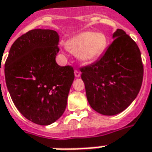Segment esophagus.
<instances>
[{
	"instance_id": "1",
	"label": "esophagus",
	"mask_w": 152,
	"mask_h": 152,
	"mask_svg": "<svg viewBox=\"0 0 152 152\" xmlns=\"http://www.w3.org/2000/svg\"><path fill=\"white\" fill-rule=\"evenodd\" d=\"M74 75H75L76 78H79V77H80V72L78 71V70H75V71H74Z\"/></svg>"
}]
</instances>
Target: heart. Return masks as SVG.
<instances>
[{
	"label": "heart",
	"instance_id": "obj_1",
	"mask_svg": "<svg viewBox=\"0 0 152 152\" xmlns=\"http://www.w3.org/2000/svg\"><path fill=\"white\" fill-rule=\"evenodd\" d=\"M107 45L106 36L102 32L83 31L71 38L66 43V48L77 54L80 62L90 64L104 53Z\"/></svg>",
	"mask_w": 152,
	"mask_h": 152
}]
</instances>
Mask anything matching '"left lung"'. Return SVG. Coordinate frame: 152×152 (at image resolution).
Listing matches in <instances>:
<instances>
[{
  "label": "left lung",
  "mask_w": 152,
  "mask_h": 152,
  "mask_svg": "<svg viewBox=\"0 0 152 152\" xmlns=\"http://www.w3.org/2000/svg\"><path fill=\"white\" fill-rule=\"evenodd\" d=\"M95 63L80 69L88 104L104 115H115L135 100L143 79V64L137 44L121 29Z\"/></svg>",
  "instance_id": "obj_1"
}]
</instances>
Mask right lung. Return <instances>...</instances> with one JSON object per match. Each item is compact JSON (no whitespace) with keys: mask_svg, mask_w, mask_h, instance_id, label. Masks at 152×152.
I'll use <instances>...</instances> for the list:
<instances>
[{"mask_svg":"<svg viewBox=\"0 0 152 152\" xmlns=\"http://www.w3.org/2000/svg\"><path fill=\"white\" fill-rule=\"evenodd\" d=\"M59 36L49 29H34L11 47L5 78L12 101L31 122L48 126L58 120L67 106L74 69L56 63Z\"/></svg>","mask_w":152,"mask_h":152,"instance_id":"obj_1","label":"right lung"}]
</instances>
